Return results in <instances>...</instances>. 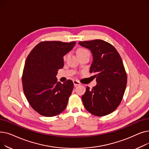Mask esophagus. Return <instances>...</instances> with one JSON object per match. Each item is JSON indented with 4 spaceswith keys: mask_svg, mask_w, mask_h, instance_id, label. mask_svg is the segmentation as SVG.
<instances>
[{
    "mask_svg": "<svg viewBox=\"0 0 149 149\" xmlns=\"http://www.w3.org/2000/svg\"><path fill=\"white\" fill-rule=\"evenodd\" d=\"M73 83H74V84L75 86H77L80 84V83L79 81H77V80H74Z\"/></svg>",
    "mask_w": 149,
    "mask_h": 149,
    "instance_id": "esophagus-1",
    "label": "esophagus"
}]
</instances>
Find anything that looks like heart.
<instances>
[{"label":"heart","instance_id":"heart-1","mask_svg":"<svg viewBox=\"0 0 149 149\" xmlns=\"http://www.w3.org/2000/svg\"><path fill=\"white\" fill-rule=\"evenodd\" d=\"M90 54L89 52L86 49H84V48H79L77 51V54L78 56H81V55H84V54ZM65 59L66 58V56H65L64 57Z\"/></svg>","mask_w":149,"mask_h":149}]
</instances>
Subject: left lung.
Masks as SVG:
<instances>
[{"label": "left lung", "instance_id": "left-lung-1", "mask_svg": "<svg viewBox=\"0 0 149 149\" xmlns=\"http://www.w3.org/2000/svg\"><path fill=\"white\" fill-rule=\"evenodd\" d=\"M92 54L89 72L97 85L87 87L81 98L86 110L98 116L107 115L120 105L127 84V74L121 56L115 47L102 40L80 42Z\"/></svg>", "mask_w": 149, "mask_h": 149}]
</instances>
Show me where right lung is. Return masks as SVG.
Listing matches in <instances>:
<instances>
[{"label": "right lung", "mask_w": 149, "mask_h": 149, "mask_svg": "<svg viewBox=\"0 0 149 149\" xmlns=\"http://www.w3.org/2000/svg\"><path fill=\"white\" fill-rule=\"evenodd\" d=\"M76 42L45 41L37 44L26 58L22 75L23 92L31 106L44 116L63 111L74 88L72 80L61 84L56 75L63 57Z\"/></svg>", "instance_id": "obj_1"}]
</instances>
